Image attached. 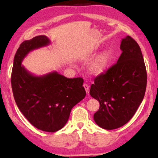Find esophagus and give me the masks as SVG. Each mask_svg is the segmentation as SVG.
Segmentation results:
<instances>
[{"label": "esophagus", "instance_id": "1", "mask_svg": "<svg viewBox=\"0 0 158 158\" xmlns=\"http://www.w3.org/2000/svg\"><path fill=\"white\" fill-rule=\"evenodd\" d=\"M84 89L85 90V92H86V93H89V85H88L87 84H84Z\"/></svg>", "mask_w": 158, "mask_h": 158}]
</instances>
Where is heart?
<instances>
[{
	"label": "heart",
	"instance_id": "obj_1",
	"mask_svg": "<svg viewBox=\"0 0 158 158\" xmlns=\"http://www.w3.org/2000/svg\"><path fill=\"white\" fill-rule=\"evenodd\" d=\"M111 59L110 51L105 50L99 53L88 65V71L93 75H100L105 72Z\"/></svg>",
	"mask_w": 158,
	"mask_h": 158
}]
</instances>
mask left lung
Wrapping results in <instances>:
<instances>
[{"mask_svg":"<svg viewBox=\"0 0 158 158\" xmlns=\"http://www.w3.org/2000/svg\"><path fill=\"white\" fill-rule=\"evenodd\" d=\"M117 63L98 76L90 95L100 102L93 118L99 127L114 130L132 118L145 95L147 74L142 53L135 40L123 38Z\"/></svg>","mask_w":158,"mask_h":158,"instance_id":"left-lung-1","label":"left lung"}]
</instances>
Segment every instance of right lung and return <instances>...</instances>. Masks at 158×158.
Returning a JSON list of instances; mask_svg holds the SVG:
<instances>
[{"label": "right lung", "instance_id": "right-lung-1", "mask_svg": "<svg viewBox=\"0 0 158 158\" xmlns=\"http://www.w3.org/2000/svg\"><path fill=\"white\" fill-rule=\"evenodd\" d=\"M47 36L23 42L14 58L11 84L15 100L26 118L37 129L54 132L68 121L72 109L85 96L81 77L69 79L53 71L34 75L21 65L29 52L50 44Z\"/></svg>", "mask_w": 158, "mask_h": 158}]
</instances>
